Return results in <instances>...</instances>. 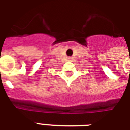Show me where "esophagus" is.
Here are the masks:
<instances>
[{
  "label": "esophagus",
  "instance_id": "obj_1",
  "mask_svg": "<svg viewBox=\"0 0 130 130\" xmlns=\"http://www.w3.org/2000/svg\"><path fill=\"white\" fill-rule=\"evenodd\" d=\"M71 58H68V60H69V61H71Z\"/></svg>",
  "mask_w": 130,
  "mask_h": 130
}]
</instances>
